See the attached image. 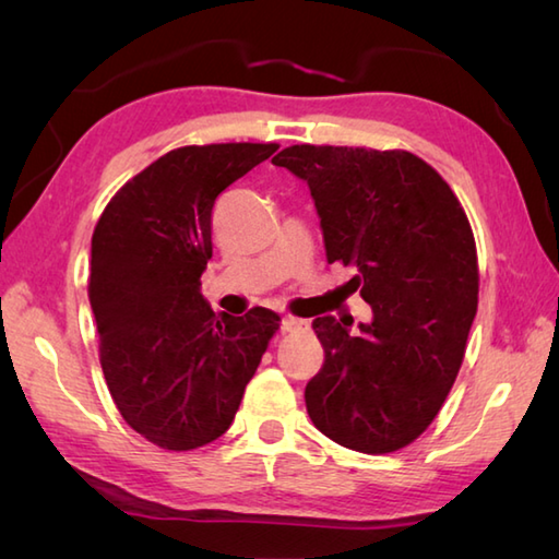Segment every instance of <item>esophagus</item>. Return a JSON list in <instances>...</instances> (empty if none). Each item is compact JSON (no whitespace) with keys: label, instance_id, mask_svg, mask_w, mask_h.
I'll list each match as a JSON object with an SVG mask.
<instances>
[{"label":"esophagus","instance_id":"obj_1","mask_svg":"<svg viewBox=\"0 0 559 559\" xmlns=\"http://www.w3.org/2000/svg\"><path fill=\"white\" fill-rule=\"evenodd\" d=\"M302 329H307L305 319L290 317V314H286V317L281 319V331H283V334H293V331H302Z\"/></svg>","mask_w":559,"mask_h":559}]
</instances>
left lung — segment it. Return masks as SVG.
<instances>
[{"instance_id": "8db88e82", "label": "left lung", "mask_w": 559, "mask_h": 559, "mask_svg": "<svg viewBox=\"0 0 559 559\" xmlns=\"http://www.w3.org/2000/svg\"><path fill=\"white\" fill-rule=\"evenodd\" d=\"M273 165L310 185L329 264L358 276L372 322L317 317L324 365L305 389L319 432L362 454L408 447L437 418L478 310V254L461 201L408 151L288 146Z\"/></svg>"}]
</instances>
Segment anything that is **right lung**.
I'll use <instances>...</instances> for the list:
<instances>
[{
  "mask_svg": "<svg viewBox=\"0 0 559 559\" xmlns=\"http://www.w3.org/2000/svg\"><path fill=\"white\" fill-rule=\"evenodd\" d=\"M278 144L182 146L120 187L91 240L88 300L105 382L124 423L189 451L228 430L281 317L213 314L199 286L225 187Z\"/></svg>",
  "mask_w": 559,
  "mask_h": 559,
  "instance_id": "obj_1",
  "label": "right lung"
}]
</instances>
